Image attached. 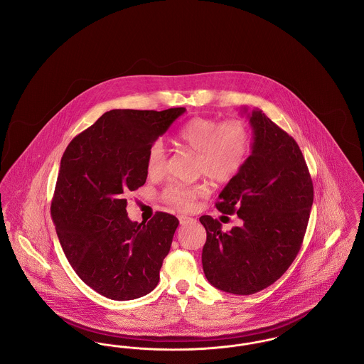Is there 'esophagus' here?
Listing matches in <instances>:
<instances>
[{"label": "esophagus", "mask_w": 364, "mask_h": 364, "mask_svg": "<svg viewBox=\"0 0 364 364\" xmlns=\"http://www.w3.org/2000/svg\"><path fill=\"white\" fill-rule=\"evenodd\" d=\"M194 222V219L191 218V216H186V215H181L179 216V223L181 225H186V223H193Z\"/></svg>", "instance_id": "1"}]
</instances>
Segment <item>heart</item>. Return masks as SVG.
<instances>
[{"label":"heart","mask_w":364,"mask_h":364,"mask_svg":"<svg viewBox=\"0 0 364 364\" xmlns=\"http://www.w3.org/2000/svg\"><path fill=\"white\" fill-rule=\"evenodd\" d=\"M182 146L198 157V171L213 182H229L240 173L250 151L248 127L240 120L219 122L210 117H193L175 134ZM166 166V148L161 141L149 146L145 167L149 175H160ZM208 194L205 183H171L163 191L164 200L179 210H191L196 201Z\"/></svg>","instance_id":"1"}]
</instances>
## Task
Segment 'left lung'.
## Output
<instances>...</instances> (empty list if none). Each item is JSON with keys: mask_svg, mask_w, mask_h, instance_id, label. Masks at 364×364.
Returning a JSON list of instances; mask_svg holds the SVG:
<instances>
[{"mask_svg": "<svg viewBox=\"0 0 364 364\" xmlns=\"http://www.w3.org/2000/svg\"><path fill=\"white\" fill-rule=\"evenodd\" d=\"M249 123L252 152L216 203L242 225L223 232L216 219L200 218L207 231L201 260L208 282L240 296L257 293L285 274L301 248L314 203L312 179L294 138L259 109Z\"/></svg>", "mask_w": 364, "mask_h": 364, "instance_id": "1", "label": "left lung"}]
</instances>
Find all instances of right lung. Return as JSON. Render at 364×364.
I'll list each match as a JSON object with an SVG mask.
<instances>
[{"instance_id": "1", "label": "right lung", "mask_w": 364, "mask_h": 364, "mask_svg": "<svg viewBox=\"0 0 364 364\" xmlns=\"http://www.w3.org/2000/svg\"><path fill=\"white\" fill-rule=\"evenodd\" d=\"M185 108L112 109L77 134L61 157L50 213L79 278L117 301L157 287L179 220L156 212L148 223L127 216L129 191L146 181L149 146Z\"/></svg>"}]
</instances>
